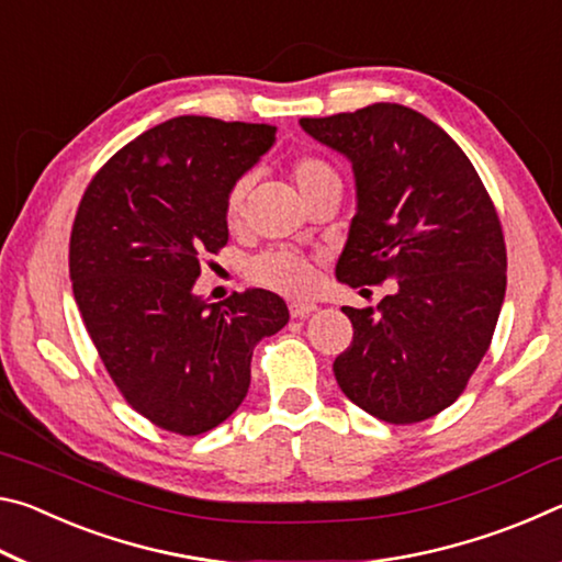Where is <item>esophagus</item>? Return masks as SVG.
Masks as SVG:
<instances>
[{
    "instance_id": "34e87169",
    "label": "esophagus",
    "mask_w": 562,
    "mask_h": 562,
    "mask_svg": "<svg viewBox=\"0 0 562 562\" xmlns=\"http://www.w3.org/2000/svg\"><path fill=\"white\" fill-rule=\"evenodd\" d=\"M312 312H317V304H315V302H290V315H292L294 319L310 317Z\"/></svg>"
}]
</instances>
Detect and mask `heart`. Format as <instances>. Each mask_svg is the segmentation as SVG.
I'll use <instances>...</instances> for the list:
<instances>
[{"mask_svg":"<svg viewBox=\"0 0 562 562\" xmlns=\"http://www.w3.org/2000/svg\"><path fill=\"white\" fill-rule=\"evenodd\" d=\"M292 180L297 186L300 195L307 198L312 190L319 188L322 183L337 180V173L331 170L325 160L304 156L292 164ZM250 193V178H240L227 193L225 215L227 223L237 225L245 211V198ZM250 278L262 284V288L282 292V294H300L310 288L312 282V268L310 262L302 258L300 252L288 250V247H272V250L260 252L258 258H252L247 265Z\"/></svg>","mask_w":562,"mask_h":562,"instance_id":"obj_1","label":"heart"}]
</instances>
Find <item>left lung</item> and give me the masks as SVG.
<instances>
[{"instance_id": "8db88e82", "label": "left lung", "mask_w": 562, "mask_h": 562, "mask_svg": "<svg viewBox=\"0 0 562 562\" xmlns=\"http://www.w3.org/2000/svg\"><path fill=\"white\" fill-rule=\"evenodd\" d=\"M300 126L355 176L337 280H396L376 307H341L355 339L331 367L337 384L382 422L431 418L481 364L506 297L496 207L456 140L414 109L372 103Z\"/></svg>"}]
</instances>
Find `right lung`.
Returning a JSON list of instances; mask_svg holds the SVG:
<instances>
[{"instance_id": "obj_1", "label": "right lung", "mask_w": 562, "mask_h": 562, "mask_svg": "<svg viewBox=\"0 0 562 562\" xmlns=\"http://www.w3.org/2000/svg\"><path fill=\"white\" fill-rule=\"evenodd\" d=\"M274 131L170 119L123 146L81 198L74 300L121 394L166 431L223 424L250 389L252 349L290 319L270 290L225 302L193 290L203 255L227 243V193L272 148Z\"/></svg>"}]
</instances>
